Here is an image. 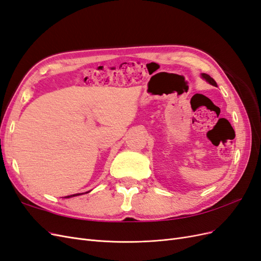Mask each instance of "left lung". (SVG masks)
I'll list each match as a JSON object with an SVG mask.
<instances>
[{"mask_svg":"<svg viewBox=\"0 0 261 261\" xmlns=\"http://www.w3.org/2000/svg\"><path fill=\"white\" fill-rule=\"evenodd\" d=\"M201 77L203 78V80H206L210 85H212V86H216V87H217V83L215 82V80H213L212 77H210L208 74H204V73H202V74H201Z\"/></svg>","mask_w":261,"mask_h":261,"instance_id":"1","label":"left lung"}]
</instances>
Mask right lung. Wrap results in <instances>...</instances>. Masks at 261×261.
I'll return each mask as SVG.
<instances>
[{
	"label": "right lung",
	"mask_w": 261,
	"mask_h": 261,
	"mask_svg": "<svg viewBox=\"0 0 261 261\" xmlns=\"http://www.w3.org/2000/svg\"><path fill=\"white\" fill-rule=\"evenodd\" d=\"M80 195H82V194H74V195H70V196H66L67 198H69V197H75V196H80Z\"/></svg>",
	"instance_id": "add662e5"
}]
</instances>
